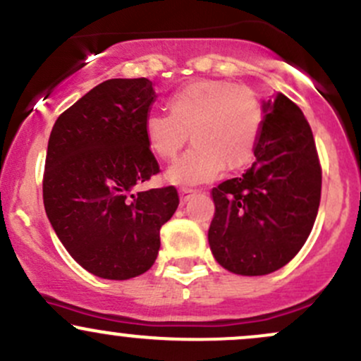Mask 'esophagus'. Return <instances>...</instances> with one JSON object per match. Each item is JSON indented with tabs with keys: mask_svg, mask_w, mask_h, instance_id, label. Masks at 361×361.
Segmentation results:
<instances>
[{
	"mask_svg": "<svg viewBox=\"0 0 361 361\" xmlns=\"http://www.w3.org/2000/svg\"><path fill=\"white\" fill-rule=\"evenodd\" d=\"M197 193V190H192V188H181L180 190V199H181V204H187V202L192 199L193 195Z\"/></svg>",
	"mask_w": 361,
	"mask_h": 361,
	"instance_id": "obj_1",
	"label": "esophagus"
}]
</instances>
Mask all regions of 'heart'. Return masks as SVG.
I'll list each match as a JSON object with an SVG mask.
<instances>
[{
    "mask_svg": "<svg viewBox=\"0 0 361 361\" xmlns=\"http://www.w3.org/2000/svg\"><path fill=\"white\" fill-rule=\"evenodd\" d=\"M169 113L152 111L145 116L149 149L159 159L187 150L166 171L168 183L193 187L217 178L223 169L236 171L253 161L262 133L264 109L247 85L226 80L190 82L169 97Z\"/></svg>",
    "mask_w": 361,
    "mask_h": 361,
    "instance_id": "heart-1",
    "label": "heart"
}]
</instances>
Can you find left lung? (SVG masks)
<instances>
[{"instance_id":"left-lung-1","label":"left lung","mask_w":361,"mask_h":361,"mask_svg":"<svg viewBox=\"0 0 361 361\" xmlns=\"http://www.w3.org/2000/svg\"><path fill=\"white\" fill-rule=\"evenodd\" d=\"M255 162L241 178L212 188L209 228L214 259L240 276H265L286 265L314 228L322 169L302 109L281 92L262 101Z\"/></svg>"}]
</instances>
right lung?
<instances>
[{"mask_svg": "<svg viewBox=\"0 0 361 361\" xmlns=\"http://www.w3.org/2000/svg\"><path fill=\"white\" fill-rule=\"evenodd\" d=\"M156 101L147 78H111L54 123L42 180L44 209L63 247L90 274L125 281L147 272L174 187L133 192L159 173L144 133Z\"/></svg>", "mask_w": 361, "mask_h": 361, "instance_id": "obj_1", "label": "right lung"}]
</instances>
